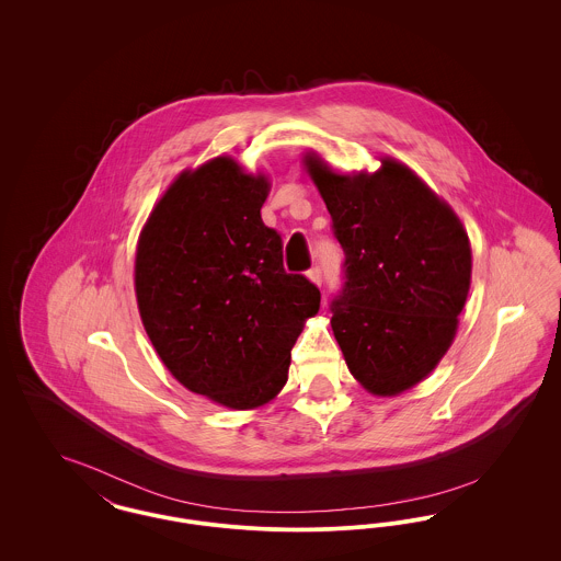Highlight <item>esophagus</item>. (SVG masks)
Returning a JSON list of instances; mask_svg holds the SVG:
<instances>
[{
    "label": "esophagus",
    "instance_id": "obj_1",
    "mask_svg": "<svg viewBox=\"0 0 561 561\" xmlns=\"http://www.w3.org/2000/svg\"><path fill=\"white\" fill-rule=\"evenodd\" d=\"M307 275H309V279H311L313 284H318V286H321V267L311 268V271H309Z\"/></svg>",
    "mask_w": 561,
    "mask_h": 561
}]
</instances>
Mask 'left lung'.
Returning a JSON list of instances; mask_svg holds the SVG:
<instances>
[{
    "label": "left lung",
    "mask_w": 561,
    "mask_h": 561,
    "mask_svg": "<svg viewBox=\"0 0 561 561\" xmlns=\"http://www.w3.org/2000/svg\"><path fill=\"white\" fill-rule=\"evenodd\" d=\"M336 174L305 165L345 250L332 330L348 370L374 396L421 382L453 345L471 286V245L453 208L400 161Z\"/></svg>",
    "instance_id": "obj_1"
}]
</instances>
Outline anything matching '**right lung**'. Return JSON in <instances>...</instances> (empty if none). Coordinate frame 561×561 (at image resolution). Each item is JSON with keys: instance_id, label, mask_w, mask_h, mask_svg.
Listing matches in <instances>:
<instances>
[{"instance_id": "add662e5", "label": "right lung", "mask_w": 561, "mask_h": 561, "mask_svg": "<svg viewBox=\"0 0 561 561\" xmlns=\"http://www.w3.org/2000/svg\"><path fill=\"white\" fill-rule=\"evenodd\" d=\"M265 174L220 156L185 170L149 214L134 288L163 366L197 396L233 410L273 400L290 351L320 311V290L286 273L282 238L261 208Z\"/></svg>"}]
</instances>
